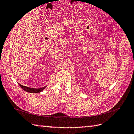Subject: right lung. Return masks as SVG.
Here are the masks:
<instances>
[{
    "mask_svg": "<svg viewBox=\"0 0 134 134\" xmlns=\"http://www.w3.org/2000/svg\"><path fill=\"white\" fill-rule=\"evenodd\" d=\"M19 86L21 87L24 91H25L27 92H29V93H38L42 92L44 88H46V87H42V88H30V87H26V86H23L22 85L19 84Z\"/></svg>",
    "mask_w": 134,
    "mask_h": 134,
    "instance_id": "1",
    "label": "right lung"
}]
</instances>
